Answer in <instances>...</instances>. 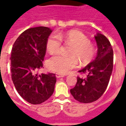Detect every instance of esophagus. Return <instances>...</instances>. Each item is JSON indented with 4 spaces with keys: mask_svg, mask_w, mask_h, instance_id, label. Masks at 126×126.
<instances>
[{
    "mask_svg": "<svg viewBox=\"0 0 126 126\" xmlns=\"http://www.w3.org/2000/svg\"><path fill=\"white\" fill-rule=\"evenodd\" d=\"M56 77H57V78H63V77H65V76L61 75V74H56Z\"/></svg>",
    "mask_w": 126,
    "mask_h": 126,
    "instance_id": "34e87169",
    "label": "esophagus"
}]
</instances>
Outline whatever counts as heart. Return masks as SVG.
I'll return each instance as SVG.
<instances>
[{
  "label": "heart",
  "mask_w": 126,
  "mask_h": 126,
  "mask_svg": "<svg viewBox=\"0 0 126 126\" xmlns=\"http://www.w3.org/2000/svg\"><path fill=\"white\" fill-rule=\"evenodd\" d=\"M61 42L71 46L69 57L57 54L48 61V65L52 71L61 74L69 73L78 65V57L82 63H88L93 59L96 52L94 45L89 41L86 35L78 30H71L66 33H53L47 42V49L50 54L57 52L61 47Z\"/></svg>",
  "instance_id": "obj_1"
}]
</instances>
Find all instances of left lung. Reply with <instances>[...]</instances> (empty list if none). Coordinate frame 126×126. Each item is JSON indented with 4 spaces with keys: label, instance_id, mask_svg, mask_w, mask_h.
<instances>
[{
    "label": "left lung",
    "instance_id": "left-lung-1",
    "mask_svg": "<svg viewBox=\"0 0 126 126\" xmlns=\"http://www.w3.org/2000/svg\"><path fill=\"white\" fill-rule=\"evenodd\" d=\"M97 55L94 59L79 72L85 78L77 77L75 87L70 90L74 98L82 103H93L103 94L108 86L113 66V50L110 42L100 33L94 36Z\"/></svg>",
    "mask_w": 126,
    "mask_h": 126
}]
</instances>
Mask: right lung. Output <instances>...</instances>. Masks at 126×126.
I'll return each mask as SVG.
<instances>
[{"mask_svg":"<svg viewBox=\"0 0 126 126\" xmlns=\"http://www.w3.org/2000/svg\"><path fill=\"white\" fill-rule=\"evenodd\" d=\"M52 31L42 26L28 29L15 40L11 50L13 82L19 94L33 105L48 100L55 90V74H37L43 67L47 42Z\"/></svg>","mask_w":126,"mask_h":126,"instance_id":"1","label":"right lung"}]
</instances>
